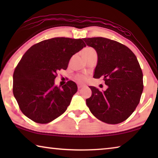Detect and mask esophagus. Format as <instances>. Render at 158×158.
I'll list each match as a JSON object with an SVG mask.
<instances>
[{"label":"esophagus","mask_w":158,"mask_h":158,"mask_svg":"<svg viewBox=\"0 0 158 158\" xmlns=\"http://www.w3.org/2000/svg\"><path fill=\"white\" fill-rule=\"evenodd\" d=\"M84 86V85H82V84H79L78 85H77V87H78L79 89H81V88H83Z\"/></svg>","instance_id":"1"}]
</instances>
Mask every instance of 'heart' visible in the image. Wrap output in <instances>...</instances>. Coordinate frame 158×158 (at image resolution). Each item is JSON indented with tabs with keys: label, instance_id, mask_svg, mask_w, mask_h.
Returning a JSON list of instances; mask_svg holds the SVG:
<instances>
[{
	"label": "heart",
	"instance_id": "heart-1",
	"mask_svg": "<svg viewBox=\"0 0 158 158\" xmlns=\"http://www.w3.org/2000/svg\"><path fill=\"white\" fill-rule=\"evenodd\" d=\"M93 53H95V50L93 49V48L86 47V48H85V49H83V51L81 52V56H88ZM75 79L79 83H84L86 81L87 78H86V77H85V75H83V74H78V75L76 76Z\"/></svg>",
	"mask_w": 158,
	"mask_h": 158
}]
</instances>
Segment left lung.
<instances>
[{
  "mask_svg": "<svg viewBox=\"0 0 158 158\" xmlns=\"http://www.w3.org/2000/svg\"><path fill=\"white\" fill-rule=\"evenodd\" d=\"M84 40L98 54L93 77H102L108 85L105 91L89 86L92 95L85 100L86 105L101 121L108 124L123 122L135 110L143 89L137 58L129 48L116 41L101 37Z\"/></svg>",
  "mask_w": 158,
  "mask_h": 158,
  "instance_id": "8db88e82",
  "label": "left lung"
}]
</instances>
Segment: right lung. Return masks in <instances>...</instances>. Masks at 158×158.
<instances>
[{
    "label": "right lung",
    "mask_w": 158,
    "mask_h": 158,
    "mask_svg": "<svg viewBox=\"0 0 158 158\" xmlns=\"http://www.w3.org/2000/svg\"><path fill=\"white\" fill-rule=\"evenodd\" d=\"M85 47L81 39L54 37L32 46L13 74V94L22 113L37 123H48L66 111L77 85L68 81L54 85L57 72L66 69L71 57Z\"/></svg>",
    "instance_id": "right-lung-1"
}]
</instances>
